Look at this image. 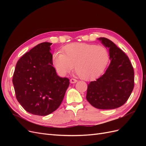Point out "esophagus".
I'll return each instance as SVG.
<instances>
[{
	"label": "esophagus",
	"instance_id": "34e87169",
	"mask_svg": "<svg viewBox=\"0 0 146 146\" xmlns=\"http://www.w3.org/2000/svg\"><path fill=\"white\" fill-rule=\"evenodd\" d=\"M77 82V80H76V79H75V78H71L70 80V82L71 83H76Z\"/></svg>",
	"mask_w": 146,
	"mask_h": 146
}]
</instances>
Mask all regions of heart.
I'll use <instances>...</instances> for the list:
<instances>
[{
  "mask_svg": "<svg viewBox=\"0 0 146 146\" xmlns=\"http://www.w3.org/2000/svg\"><path fill=\"white\" fill-rule=\"evenodd\" d=\"M109 53L103 46L86 43H72L66 46L63 54L56 52L52 62L60 74L70 72L75 66V72L84 80L98 77L104 72L109 61Z\"/></svg>",
  "mask_w": 146,
  "mask_h": 146,
  "instance_id": "obj_1",
  "label": "heart"
}]
</instances>
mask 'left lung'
Returning <instances> with one entry per match:
<instances>
[{"mask_svg": "<svg viewBox=\"0 0 146 146\" xmlns=\"http://www.w3.org/2000/svg\"><path fill=\"white\" fill-rule=\"evenodd\" d=\"M98 39L109 48L111 63L103 76L88 84L86 99L96 108H117L126 102L133 90V68L129 57L113 42L106 38Z\"/></svg>", "mask_w": 146, "mask_h": 146, "instance_id": "obj_1", "label": "left lung"}]
</instances>
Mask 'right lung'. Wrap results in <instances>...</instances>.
I'll use <instances>...</instances> for the list:
<instances>
[{"mask_svg":"<svg viewBox=\"0 0 146 146\" xmlns=\"http://www.w3.org/2000/svg\"><path fill=\"white\" fill-rule=\"evenodd\" d=\"M52 43L39 44L18 60L13 77L17 101L27 112L46 116L62 102L69 85L53 67Z\"/></svg>","mask_w":146,"mask_h":146,"instance_id":"add662e5","label":"right lung"}]
</instances>
